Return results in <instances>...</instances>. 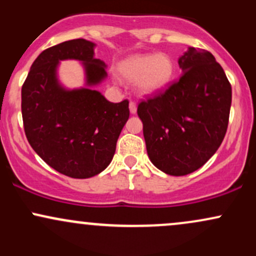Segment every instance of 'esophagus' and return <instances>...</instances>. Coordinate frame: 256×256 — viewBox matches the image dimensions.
Instances as JSON below:
<instances>
[{
  "mask_svg": "<svg viewBox=\"0 0 256 256\" xmlns=\"http://www.w3.org/2000/svg\"><path fill=\"white\" fill-rule=\"evenodd\" d=\"M128 108H130V112H131L132 114H134L137 112V106H136V104H134V101L130 102V106H128Z\"/></svg>",
  "mask_w": 256,
  "mask_h": 256,
  "instance_id": "esophagus-1",
  "label": "esophagus"
}]
</instances>
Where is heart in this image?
Instances as JSON below:
<instances>
[{
	"instance_id": "obj_1",
	"label": "heart",
	"mask_w": 256,
	"mask_h": 256,
	"mask_svg": "<svg viewBox=\"0 0 256 256\" xmlns=\"http://www.w3.org/2000/svg\"><path fill=\"white\" fill-rule=\"evenodd\" d=\"M119 72L128 80L138 79V89L143 94H152L162 90L171 82L173 62L164 54L136 55L122 62Z\"/></svg>"
}]
</instances>
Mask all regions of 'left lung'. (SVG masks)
Here are the masks:
<instances>
[{
  "label": "left lung",
  "mask_w": 256,
  "mask_h": 256,
  "mask_svg": "<svg viewBox=\"0 0 256 256\" xmlns=\"http://www.w3.org/2000/svg\"><path fill=\"white\" fill-rule=\"evenodd\" d=\"M178 64L179 79L137 108L148 156L170 176L196 171L218 150L232 96L224 70L210 52L189 48Z\"/></svg>",
  "instance_id": "1"
}]
</instances>
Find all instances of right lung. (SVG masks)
I'll return each mask as SVG.
<instances>
[{
    "label": "right lung",
    "instance_id": "right-lung-1",
    "mask_svg": "<svg viewBox=\"0 0 256 256\" xmlns=\"http://www.w3.org/2000/svg\"><path fill=\"white\" fill-rule=\"evenodd\" d=\"M95 44L66 40L46 49L32 64L22 88L26 138L49 166L71 178H90L110 164L120 132L130 116L128 101L112 104L101 92L83 88L64 90L58 84V61H83L86 84L107 76L104 61L94 58Z\"/></svg>",
    "mask_w": 256,
    "mask_h": 256
}]
</instances>
